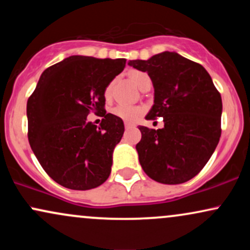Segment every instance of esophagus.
Here are the masks:
<instances>
[{"instance_id":"1","label":"esophagus","mask_w":250,"mask_h":250,"mask_svg":"<svg viewBox=\"0 0 250 250\" xmlns=\"http://www.w3.org/2000/svg\"><path fill=\"white\" fill-rule=\"evenodd\" d=\"M125 128H127V129H128V128L133 127V125H133V123H129V122H125Z\"/></svg>"}]
</instances>
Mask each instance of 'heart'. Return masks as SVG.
<instances>
[{"label":"heart","mask_w":250,"mask_h":250,"mask_svg":"<svg viewBox=\"0 0 250 250\" xmlns=\"http://www.w3.org/2000/svg\"><path fill=\"white\" fill-rule=\"evenodd\" d=\"M131 79L135 82V84L137 87H141L142 83L147 81L149 76L146 73H142V71H135V73L131 74ZM111 93V84H109L107 88H105V96H109ZM113 114L120 119H122L123 121L127 122H134L139 119V116L142 114V109L140 107H136V105H129V104H117L116 107L113 108Z\"/></svg>","instance_id":"1"}]
</instances>
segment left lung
<instances>
[{
  "label": "left lung",
  "instance_id": "8db88e82",
  "mask_svg": "<svg viewBox=\"0 0 250 250\" xmlns=\"http://www.w3.org/2000/svg\"><path fill=\"white\" fill-rule=\"evenodd\" d=\"M128 64L146 71L153 82L154 104L146 119L163 117L165 122L157 130L140 125V165L160 183L187 182L205 167L220 141V93L202 65L175 51Z\"/></svg>",
  "mask_w": 250,
  "mask_h": 250
}]
</instances>
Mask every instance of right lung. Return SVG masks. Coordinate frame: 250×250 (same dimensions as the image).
I'll return each instance as SVG.
<instances>
[{
	"label": "right lung",
	"instance_id": "1",
	"mask_svg": "<svg viewBox=\"0 0 250 250\" xmlns=\"http://www.w3.org/2000/svg\"><path fill=\"white\" fill-rule=\"evenodd\" d=\"M125 59L73 55L47 68L27 103L28 139L45 173L74 190L101 186L125 133L122 119L105 114V88L125 69ZM90 111L102 113L97 127Z\"/></svg>",
	"mask_w": 250,
	"mask_h": 250
}]
</instances>
